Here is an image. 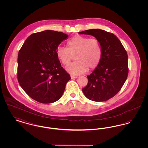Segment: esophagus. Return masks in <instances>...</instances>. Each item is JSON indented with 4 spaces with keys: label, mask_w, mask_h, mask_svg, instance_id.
I'll return each mask as SVG.
<instances>
[{
    "label": "esophagus",
    "mask_w": 148,
    "mask_h": 148,
    "mask_svg": "<svg viewBox=\"0 0 148 148\" xmlns=\"http://www.w3.org/2000/svg\"><path fill=\"white\" fill-rule=\"evenodd\" d=\"M71 79H74V78H77V76L74 75H71Z\"/></svg>",
    "instance_id": "esophagus-1"
}]
</instances>
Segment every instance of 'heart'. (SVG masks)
I'll use <instances>...</instances> for the list:
<instances>
[{
    "label": "heart",
    "mask_w": 148,
    "mask_h": 148,
    "mask_svg": "<svg viewBox=\"0 0 148 148\" xmlns=\"http://www.w3.org/2000/svg\"><path fill=\"white\" fill-rule=\"evenodd\" d=\"M67 48L59 47L56 55L64 65L71 63L72 55L75 56V62L66 69L71 74L78 75L88 70L96 68L100 62L102 51L98 40L84 36H74L67 42Z\"/></svg>",
    "instance_id": "heart-1"
}]
</instances>
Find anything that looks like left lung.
<instances>
[{
    "label": "left lung",
    "mask_w": 148,
    "mask_h": 148,
    "mask_svg": "<svg viewBox=\"0 0 148 148\" xmlns=\"http://www.w3.org/2000/svg\"><path fill=\"white\" fill-rule=\"evenodd\" d=\"M79 33L94 36L100 42L102 51L100 63L87 76L88 84L82 91L92 101H106L118 94L127 80L129 72L127 51L112 33L92 29Z\"/></svg>",
    "instance_id": "left-lung-1"
}]
</instances>
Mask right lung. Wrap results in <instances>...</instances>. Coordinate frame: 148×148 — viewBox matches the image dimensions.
I'll use <instances>...</instances> for the list:
<instances>
[{
	"label": "right lung",
	"mask_w": 148,
	"mask_h": 148,
	"mask_svg": "<svg viewBox=\"0 0 148 148\" xmlns=\"http://www.w3.org/2000/svg\"><path fill=\"white\" fill-rule=\"evenodd\" d=\"M68 38L62 32L45 30L26 39L18 56V80L31 98L43 104L56 101L63 94L70 75L56 55L58 45Z\"/></svg>",
	"instance_id": "1"
}]
</instances>
